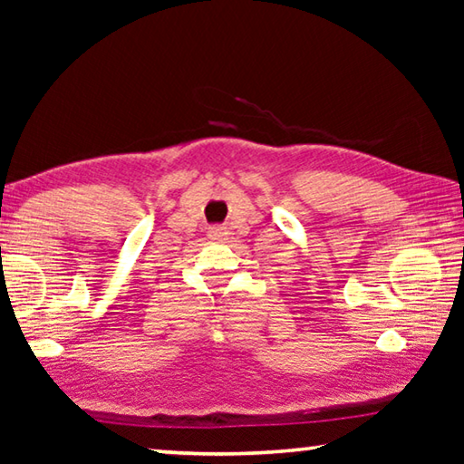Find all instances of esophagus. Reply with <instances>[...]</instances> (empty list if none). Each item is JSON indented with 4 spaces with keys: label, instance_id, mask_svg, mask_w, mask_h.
I'll return each instance as SVG.
<instances>
[{
    "label": "esophagus",
    "instance_id": "obj_1",
    "mask_svg": "<svg viewBox=\"0 0 464 464\" xmlns=\"http://www.w3.org/2000/svg\"><path fill=\"white\" fill-rule=\"evenodd\" d=\"M227 235H229V231H227V227H221V225L210 227L208 229V237L213 241H225Z\"/></svg>",
    "mask_w": 464,
    "mask_h": 464
}]
</instances>
